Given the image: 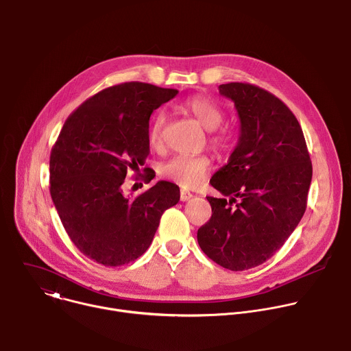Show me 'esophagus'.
<instances>
[{"label":"esophagus","mask_w":351,"mask_h":351,"mask_svg":"<svg viewBox=\"0 0 351 351\" xmlns=\"http://www.w3.org/2000/svg\"><path fill=\"white\" fill-rule=\"evenodd\" d=\"M191 197H193V194L190 191H186V190L180 191V199H182V202H187V199H190Z\"/></svg>","instance_id":"1"}]
</instances>
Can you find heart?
<instances>
[{"label":"heart","mask_w":351,"mask_h":351,"mask_svg":"<svg viewBox=\"0 0 351 351\" xmlns=\"http://www.w3.org/2000/svg\"><path fill=\"white\" fill-rule=\"evenodd\" d=\"M183 107L207 130H211L210 143L215 149L222 153L229 152L234 143V134L228 129H217L223 121V111L214 99L204 95H194L186 99ZM164 123L165 114L157 112L148 129V140L153 147H160L162 143ZM210 171L211 160L204 154H179L161 165V175L183 189H194L202 184Z\"/></svg>","instance_id":"heart-1"}]
</instances>
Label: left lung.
<instances>
[{
    "mask_svg": "<svg viewBox=\"0 0 351 351\" xmlns=\"http://www.w3.org/2000/svg\"><path fill=\"white\" fill-rule=\"evenodd\" d=\"M240 136L229 162L210 180L226 198L207 197L213 215L197 232L208 258L230 271L269 260L307 208L313 164L294 114L272 93L250 83H226Z\"/></svg>",
    "mask_w": 351,
    "mask_h": 351,
    "instance_id": "8db88e82",
    "label": "left lung"
}]
</instances>
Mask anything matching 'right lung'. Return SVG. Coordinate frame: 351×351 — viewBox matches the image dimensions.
I'll list each match as a JSON object with an SVG mask.
<instances>
[{
  "instance_id": "add662e5",
  "label": "right lung",
  "mask_w": 351,
  "mask_h": 351,
  "mask_svg": "<svg viewBox=\"0 0 351 351\" xmlns=\"http://www.w3.org/2000/svg\"><path fill=\"white\" fill-rule=\"evenodd\" d=\"M176 94L126 82L94 94L65 121L49 156V193L68 236L87 258L106 267L137 260L164 211L178 204L179 187L167 180L133 198L122 190L129 169H138L149 154V117ZM154 176L145 173L148 182Z\"/></svg>"
}]
</instances>
